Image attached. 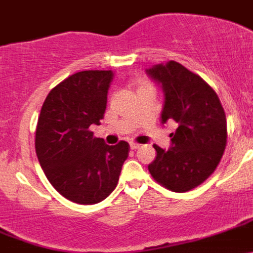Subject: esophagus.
<instances>
[{"label": "esophagus", "instance_id": "34e87169", "mask_svg": "<svg viewBox=\"0 0 253 253\" xmlns=\"http://www.w3.org/2000/svg\"><path fill=\"white\" fill-rule=\"evenodd\" d=\"M140 146H141V145L137 144V142H130V149H131V150H136V149H139Z\"/></svg>", "mask_w": 253, "mask_h": 253}]
</instances>
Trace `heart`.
<instances>
[{
  "label": "heart",
  "mask_w": 253,
  "mask_h": 253,
  "mask_svg": "<svg viewBox=\"0 0 253 253\" xmlns=\"http://www.w3.org/2000/svg\"><path fill=\"white\" fill-rule=\"evenodd\" d=\"M144 86H149V84H142V86H141V87H144Z\"/></svg>",
  "instance_id": "b5f03b06"
}]
</instances>
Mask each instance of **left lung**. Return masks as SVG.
<instances>
[{
    "instance_id": "8db88e82",
    "label": "left lung",
    "mask_w": 253,
    "mask_h": 253,
    "mask_svg": "<svg viewBox=\"0 0 253 253\" xmlns=\"http://www.w3.org/2000/svg\"><path fill=\"white\" fill-rule=\"evenodd\" d=\"M149 77L162 84V123L174 122L172 147L157 145L156 159L149 165L152 178L172 192H188L211 176L227 142L226 116L216 92L199 75L179 62L155 65Z\"/></svg>"
}]
</instances>
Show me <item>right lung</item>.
Here are the masks:
<instances>
[{
  "instance_id": "add662e5",
  "label": "right lung",
  "mask_w": 253,
  "mask_h": 253,
  "mask_svg": "<svg viewBox=\"0 0 253 253\" xmlns=\"http://www.w3.org/2000/svg\"><path fill=\"white\" fill-rule=\"evenodd\" d=\"M111 70L71 75L49 92L36 129V152L51 186L77 204H96L118 184L130 146H109L93 136L91 124L104 118Z\"/></svg>"
}]
</instances>
